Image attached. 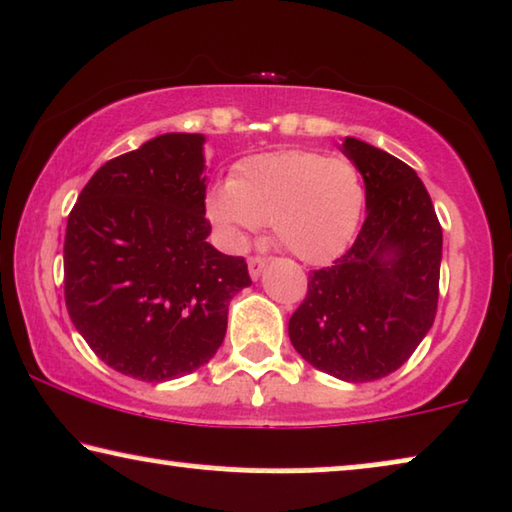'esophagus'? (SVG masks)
Listing matches in <instances>:
<instances>
[{
  "instance_id": "esophagus-1",
  "label": "esophagus",
  "mask_w": 512,
  "mask_h": 512,
  "mask_svg": "<svg viewBox=\"0 0 512 512\" xmlns=\"http://www.w3.org/2000/svg\"><path fill=\"white\" fill-rule=\"evenodd\" d=\"M265 265H268V261H265V258H261V256H251V258H249V275H251V279L261 277L263 270H265Z\"/></svg>"
}]
</instances>
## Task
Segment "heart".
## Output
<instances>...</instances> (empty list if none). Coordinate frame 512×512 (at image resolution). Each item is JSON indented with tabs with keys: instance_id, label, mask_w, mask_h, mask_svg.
<instances>
[{
	"instance_id": "1",
	"label": "heart",
	"mask_w": 512,
	"mask_h": 512,
	"mask_svg": "<svg viewBox=\"0 0 512 512\" xmlns=\"http://www.w3.org/2000/svg\"><path fill=\"white\" fill-rule=\"evenodd\" d=\"M363 184L345 158L317 151H275L237 165L233 181L207 193V216L230 247L242 249L270 221L293 256L328 265L345 254L359 228Z\"/></svg>"
}]
</instances>
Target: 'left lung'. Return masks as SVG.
I'll return each instance as SVG.
<instances>
[{"instance_id":"left-lung-1","label":"left lung","mask_w":512,"mask_h":512,"mask_svg":"<svg viewBox=\"0 0 512 512\" xmlns=\"http://www.w3.org/2000/svg\"><path fill=\"white\" fill-rule=\"evenodd\" d=\"M340 149L363 177L366 221L345 256L310 272L289 338L321 373L373 382L401 368L433 326L443 230L410 165L354 137Z\"/></svg>"}]
</instances>
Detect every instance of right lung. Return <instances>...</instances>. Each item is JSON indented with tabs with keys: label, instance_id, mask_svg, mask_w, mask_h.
Returning a JSON list of instances; mask_svg holds the SVG:
<instances>
[{
	"label": "right lung",
	"instance_id": "add662e5",
	"mask_svg": "<svg viewBox=\"0 0 512 512\" xmlns=\"http://www.w3.org/2000/svg\"><path fill=\"white\" fill-rule=\"evenodd\" d=\"M205 191V135L167 132L104 163L69 214V319L121 375L167 382L205 366L251 284L242 256L207 242Z\"/></svg>",
	"mask_w": 512,
	"mask_h": 512
}]
</instances>
